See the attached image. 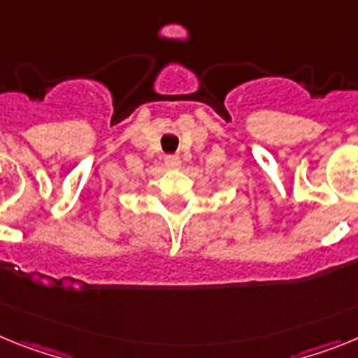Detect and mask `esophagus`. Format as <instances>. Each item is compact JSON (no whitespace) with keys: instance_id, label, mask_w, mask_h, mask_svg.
I'll use <instances>...</instances> for the list:
<instances>
[{"instance_id":"esophagus-1","label":"esophagus","mask_w":358,"mask_h":358,"mask_svg":"<svg viewBox=\"0 0 358 358\" xmlns=\"http://www.w3.org/2000/svg\"><path fill=\"white\" fill-rule=\"evenodd\" d=\"M164 162H166V167H169V169H176L180 166V158L176 155H167Z\"/></svg>"}]
</instances>
